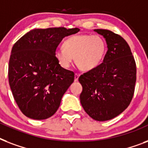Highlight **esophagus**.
Returning a JSON list of instances; mask_svg holds the SVG:
<instances>
[{
	"instance_id": "obj_1",
	"label": "esophagus",
	"mask_w": 148,
	"mask_h": 148,
	"mask_svg": "<svg viewBox=\"0 0 148 148\" xmlns=\"http://www.w3.org/2000/svg\"><path fill=\"white\" fill-rule=\"evenodd\" d=\"M79 76H80V75H79L78 74H75V75H74V81H77V80H78V78H79Z\"/></svg>"
}]
</instances>
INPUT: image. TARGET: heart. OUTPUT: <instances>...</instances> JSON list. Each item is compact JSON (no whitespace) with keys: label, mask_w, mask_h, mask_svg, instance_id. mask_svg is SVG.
Instances as JSON below:
<instances>
[{"label":"heart","mask_w":148,"mask_h":148,"mask_svg":"<svg viewBox=\"0 0 148 148\" xmlns=\"http://www.w3.org/2000/svg\"><path fill=\"white\" fill-rule=\"evenodd\" d=\"M106 48L105 41L100 36L78 34L67 38L64 47L55 50L54 57L63 68H68L75 58L81 69L90 71L101 64Z\"/></svg>","instance_id":"1"}]
</instances>
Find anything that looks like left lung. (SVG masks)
<instances>
[{
	"mask_svg": "<svg viewBox=\"0 0 148 148\" xmlns=\"http://www.w3.org/2000/svg\"><path fill=\"white\" fill-rule=\"evenodd\" d=\"M105 38L108 51L103 62L79 77L83 90L81 103L95 121H105L121 114L133 98L136 83V63L131 48L119 34L95 29Z\"/></svg>",
	"mask_w": 148,
	"mask_h": 148,
	"instance_id": "1",
	"label": "left lung"
}]
</instances>
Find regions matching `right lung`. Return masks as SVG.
Masks as SVG:
<instances>
[{
  "mask_svg": "<svg viewBox=\"0 0 148 148\" xmlns=\"http://www.w3.org/2000/svg\"><path fill=\"white\" fill-rule=\"evenodd\" d=\"M78 28L34 29L13 46L8 79L13 96L26 117L45 120L58 110L63 95L74 81V73L60 66L54 51Z\"/></svg>",
  "mask_w": 148,
  "mask_h": 148,
  "instance_id": "add662e5",
  "label": "right lung"
}]
</instances>
